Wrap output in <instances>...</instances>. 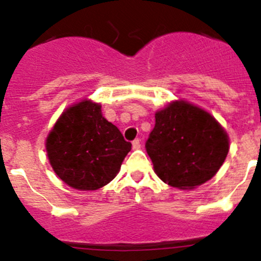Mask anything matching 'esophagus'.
Listing matches in <instances>:
<instances>
[{"label":"esophagus","instance_id":"1","mask_svg":"<svg viewBox=\"0 0 261 261\" xmlns=\"http://www.w3.org/2000/svg\"><path fill=\"white\" fill-rule=\"evenodd\" d=\"M142 144H140V140L139 139H135L133 142V149H140Z\"/></svg>","mask_w":261,"mask_h":261}]
</instances>
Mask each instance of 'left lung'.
<instances>
[{
    "instance_id": "1",
    "label": "left lung",
    "mask_w": 261,
    "mask_h": 261,
    "mask_svg": "<svg viewBox=\"0 0 261 261\" xmlns=\"http://www.w3.org/2000/svg\"><path fill=\"white\" fill-rule=\"evenodd\" d=\"M154 117L145 148L162 181L179 189H194L219 171L229 152V138L208 112L175 100Z\"/></svg>"
}]
</instances>
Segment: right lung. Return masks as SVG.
<instances>
[{"mask_svg":"<svg viewBox=\"0 0 261 261\" xmlns=\"http://www.w3.org/2000/svg\"><path fill=\"white\" fill-rule=\"evenodd\" d=\"M131 143L101 114L99 103L84 99L65 109L46 138L55 174L79 191H96L118 174Z\"/></svg>","mask_w":261,"mask_h":261,"instance_id":"obj_1","label":"right lung"}]
</instances>
